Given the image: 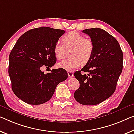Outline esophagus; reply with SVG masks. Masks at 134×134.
Returning a JSON list of instances; mask_svg holds the SVG:
<instances>
[{
  "instance_id": "34e87169",
  "label": "esophagus",
  "mask_w": 134,
  "mask_h": 134,
  "mask_svg": "<svg viewBox=\"0 0 134 134\" xmlns=\"http://www.w3.org/2000/svg\"><path fill=\"white\" fill-rule=\"evenodd\" d=\"M68 76H69V78H71V77H73V73L71 71H68Z\"/></svg>"
}]
</instances>
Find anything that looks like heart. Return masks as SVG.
<instances>
[{
	"instance_id": "1",
	"label": "heart",
	"mask_w": 134,
	"mask_h": 134,
	"mask_svg": "<svg viewBox=\"0 0 134 134\" xmlns=\"http://www.w3.org/2000/svg\"><path fill=\"white\" fill-rule=\"evenodd\" d=\"M63 46L58 43L53 47V52L58 59H63L66 55L67 51L71 50L70 57L71 58L59 62L57 67L66 70L77 69L82 64H86L90 60L93 54L94 45L90 38H86L79 32L72 31L62 37Z\"/></svg>"
}]
</instances>
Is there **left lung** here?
<instances>
[{"label": "left lung", "instance_id": "obj_1", "mask_svg": "<svg viewBox=\"0 0 134 134\" xmlns=\"http://www.w3.org/2000/svg\"><path fill=\"white\" fill-rule=\"evenodd\" d=\"M94 45L90 60L74 75L80 86L74 93L77 102L84 105L102 102L113 94L123 69V55L119 42L100 28L84 29ZM88 72L82 75L81 71Z\"/></svg>", "mask_w": 134, "mask_h": 134}]
</instances>
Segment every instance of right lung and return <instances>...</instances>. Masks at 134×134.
<instances>
[{
	"mask_svg": "<svg viewBox=\"0 0 134 134\" xmlns=\"http://www.w3.org/2000/svg\"><path fill=\"white\" fill-rule=\"evenodd\" d=\"M64 30L40 27L21 36L9 56L8 73L11 87L17 97L30 105L49 100L58 83L68 75L64 69L51 70L44 73V67H52L57 61L53 47Z\"/></svg>",
	"mask_w": 134,
	"mask_h": 134,
	"instance_id": "1",
	"label": "right lung"
}]
</instances>
